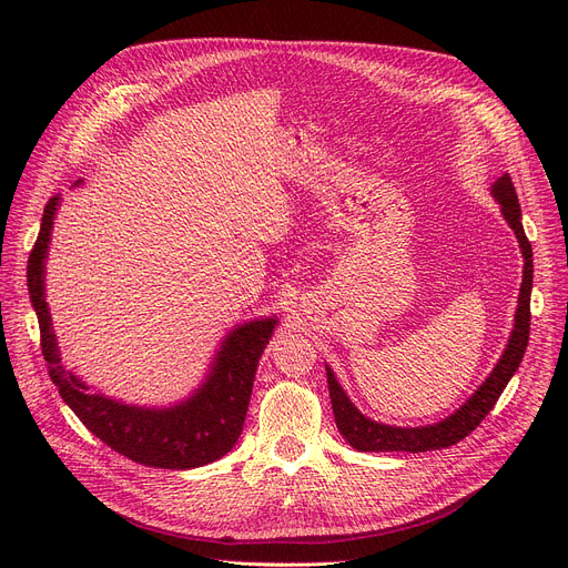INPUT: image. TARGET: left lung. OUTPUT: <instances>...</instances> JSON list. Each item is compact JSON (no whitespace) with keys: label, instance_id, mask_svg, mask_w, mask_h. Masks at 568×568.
Returning a JSON list of instances; mask_svg holds the SVG:
<instances>
[{"label":"left lung","instance_id":"left-lung-1","mask_svg":"<svg viewBox=\"0 0 568 568\" xmlns=\"http://www.w3.org/2000/svg\"><path fill=\"white\" fill-rule=\"evenodd\" d=\"M490 193L501 204V214H504L506 223H509L511 230L516 232L523 257H525L523 285H520L518 308H516V320H514L516 324H514L509 343H506L501 359L497 362L493 373L486 377V382L471 394V398L460 409H456L452 416H446V419L439 424L422 426V428H398V426H386V424H377V422L368 419V416H364L352 405V400L343 392V386L336 382L334 371L326 368V382H329V396H332L336 426H338L341 435L354 446L356 452L422 454V452L446 449V446H454L460 439H465L476 426L486 419V414L495 407L497 398L506 389V384H509V379L518 371V366L523 362V354L527 349V341H529V294H531V274H534L531 244L523 230L520 202H518L511 176L501 174L493 184Z\"/></svg>","mask_w":568,"mask_h":568}]
</instances>
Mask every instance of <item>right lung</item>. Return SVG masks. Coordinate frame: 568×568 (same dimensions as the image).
<instances>
[{
	"label": "right lung",
	"mask_w": 568,
	"mask_h": 568,
	"mask_svg": "<svg viewBox=\"0 0 568 568\" xmlns=\"http://www.w3.org/2000/svg\"><path fill=\"white\" fill-rule=\"evenodd\" d=\"M57 206L59 195L50 197L43 209L37 244L27 262V287L39 317L43 359L59 396L101 442L133 463L191 469L223 458L242 435L257 362L278 320H253L232 329L200 389L172 407H138L92 394L80 377L62 366L45 304V257Z\"/></svg>",
	"instance_id": "right-lung-1"
}]
</instances>
